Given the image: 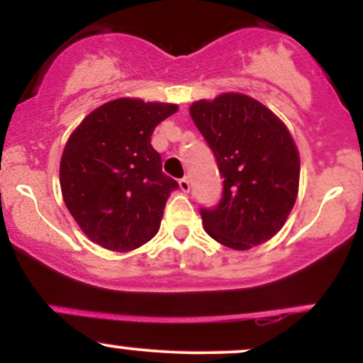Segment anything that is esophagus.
<instances>
[{
  "label": "esophagus",
  "mask_w": 363,
  "mask_h": 363,
  "mask_svg": "<svg viewBox=\"0 0 363 363\" xmlns=\"http://www.w3.org/2000/svg\"><path fill=\"white\" fill-rule=\"evenodd\" d=\"M179 187H181L182 193H189V189H191V182H189V179H187V177L181 179V181H179Z\"/></svg>",
  "instance_id": "esophagus-1"
}]
</instances>
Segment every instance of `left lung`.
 <instances>
[{
    "label": "left lung",
    "mask_w": 363,
    "mask_h": 363,
    "mask_svg": "<svg viewBox=\"0 0 363 363\" xmlns=\"http://www.w3.org/2000/svg\"><path fill=\"white\" fill-rule=\"evenodd\" d=\"M189 114L223 177L220 201L199 208L208 235L235 251L269 240L297 199L301 160L289 129L242 94L194 102Z\"/></svg>",
    "instance_id": "8db88e82"
}]
</instances>
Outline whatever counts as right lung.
<instances>
[{
	"label": "right lung",
	"instance_id": "right-lung-1",
	"mask_svg": "<svg viewBox=\"0 0 363 363\" xmlns=\"http://www.w3.org/2000/svg\"><path fill=\"white\" fill-rule=\"evenodd\" d=\"M174 104L118 99L90 112L61 157L62 199L80 228L109 251L126 252L158 232L179 184L162 172L153 129Z\"/></svg>",
	"mask_w": 363,
	"mask_h": 363
}]
</instances>
